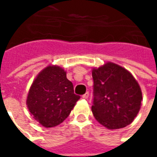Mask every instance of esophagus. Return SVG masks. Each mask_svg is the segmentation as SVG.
Returning a JSON list of instances; mask_svg holds the SVG:
<instances>
[{"label": "esophagus", "mask_w": 157, "mask_h": 157, "mask_svg": "<svg viewBox=\"0 0 157 157\" xmlns=\"http://www.w3.org/2000/svg\"><path fill=\"white\" fill-rule=\"evenodd\" d=\"M88 96H89V93H88V92H86V94L82 95V98H88Z\"/></svg>", "instance_id": "esophagus-1"}]
</instances>
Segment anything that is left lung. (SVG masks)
I'll return each mask as SVG.
<instances>
[{
	"mask_svg": "<svg viewBox=\"0 0 157 157\" xmlns=\"http://www.w3.org/2000/svg\"><path fill=\"white\" fill-rule=\"evenodd\" d=\"M92 111L105 128L118 129L129 125L140 111L142 93L135 79L124 68L107 63L93 70Z\"/></svg>",
	"mask_w": 157,
	"mask_h": 157,
	"instance_id": "left-lung-1",
	"label": "left lung"
}]
</instances>
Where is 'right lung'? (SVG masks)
<instances>
[{
	"label": "right lung",
	"instance_id": "add662e5",
	"mask_svg": "<svg viewBox=\"0 0 157 157\" xmlns=\"http://www.w3.org/2000/svg\"><path fill=\"white\" fill-rule=\"evenodd\" d=\"M72 82L59 66H48L37 75L29 89L27 105L30 114L45 128H52L65 120L80 98Z\"/></svg>",
	"mask_w": 157,
	"mask_h": 157
}]
</instances>
